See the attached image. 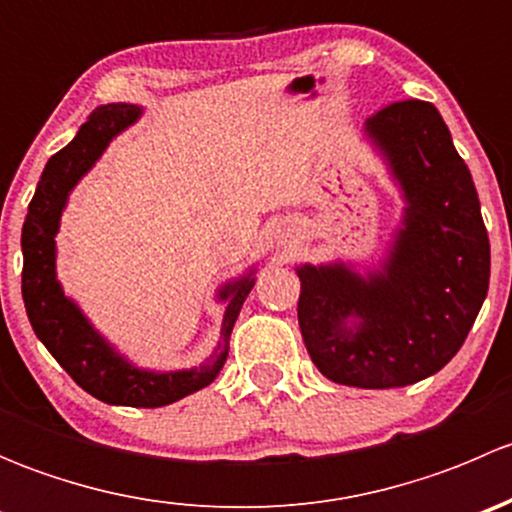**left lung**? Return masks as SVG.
<instances>
[{"mask_svg": "<svg viewBox=\"0 0 512 512\" xmlns=\"http://www.w3.org/2000/svg\"><path fill=\"white\" fill-rule=\"evenodd\" d=\"M404 200L381 260L297 265L304 347L329 381L399 389L441 371L466 342L490 282L471 170L428 101L391 103L361 128Z\"/></svg>", "mask_w": 512, "mask_h": 512, "instance_id": "obj_1", "label": "left lung"}]
</instances>
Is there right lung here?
Segmentation results:
<instances>
[{
	"mask_svg": "<svg viewBox=\"0 0 512 512\" xmlns=\"http://www.w3.org/2000/svg\"><path fill=\"white\" fill-rule=\"evenodd\" d=\"M141 116L143 108L136 103H108L96 108L89 121L81 123L74 141L49 158L22 227V297L39 342L86 394L111 406L158 409L218 379L230 352V334L237 314L255 287L257 265L215 289V302L225 307L218 344L208 359L190 369L158 371L138 366L111 339L103 337L79 302L64 292L56 275V235L71 190L94 168L113 138L121 136Z\"/></svg>",
	"mask_w": 512,
	"mask_h": 512,
	"instance_id": "add662e5",
	"label": "right lung"
}]
</instances>
